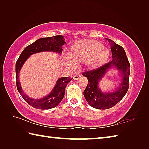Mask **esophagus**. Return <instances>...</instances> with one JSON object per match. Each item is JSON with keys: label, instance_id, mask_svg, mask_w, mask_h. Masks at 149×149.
<instances>
[{"label": "esophagus", "instance_id": "obj_1", "mask_svg": "<svg viewBox=\"0 0 149 149\" xmlns=\"http://www.w3.org/2000/svg\"><path fill=\"white\" fill-rule=\"evenodd\" d=\"M80 77H81V75L77 74V75H74V80H78Z\"/></svg>", "mask_w": 149, "mask_h": 149}]
</instances>
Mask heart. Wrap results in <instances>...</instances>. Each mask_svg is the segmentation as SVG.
Here are the masks:
<instances>
[{"label": "heart", "mask_w": 149, "mask_h": 149, "mask_svg": "<svg viewBox=\"0 0 149 149\" xmlns=\"http://www.w3.org/2000/svg\"><path fill=\"white\" fill-rule=\"evenodd\" d=\"M70 58L66 62L70 66L85 63L89 69H96L104 65L109 55L107 49L100 42L92 40H80L72 45Z\"/></svg>", "instance_id": "1"}]
</instances>
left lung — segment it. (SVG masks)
Here are the masks:
<instances>
[{
	"label": "left lung",
	"instance_id": "left-lung-1",
	"mask_svg": "<svg viewBox=\"0 0 149 149\" xmlns=\"http://www.w3.org/2000/svg\"><path fill=\"white\" fill-rule=\"evenodd\" d=\"M106 40L111 46L113 58L111 61L96 69L83 73V75L87 77L88 81L87 86L84 91L85 99L91 107L98 109H107L115 106L127 93L129 85L131 65L124 49L113 40ZM112 66H115L122 72V82L115 92L103 94L98 88L97 84L107 70Z\"/></svg>",
	"mask_w": 149,
	"mask_h": 149
}]
</instances>
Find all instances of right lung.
I'll list each match as a JSON object with an SVG mask.
<instances>
[{
  "mask_svg": "<svg viewBox=\"0 0 149 149\" xmlns=\"http://www.w3.org/2000/svg\"><path fill=\"white\" fill-rule=\"evenodd\" d=\"M65 39L61 35H57L52 37L43 38L35 41L31 45L27 46L20 54L15 65V71L17 74V88L22 98L30 106L36 109H49L55 107L60 103L65 95V90L66 85L73 78L61 77L56 83L54 88L49 95L41 99H33L27 97L22 91L18 77L22 66L27 58L34 53L42 51H52L61 53L62 46L66 43Z\"/></svg>",
  "mask_w": 149,
  "mask_h": 149,
  "instance_id": "1",
  "label": "right lung"
}]
</instances>
